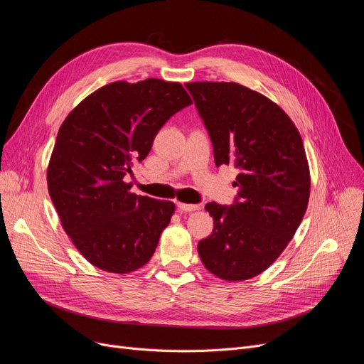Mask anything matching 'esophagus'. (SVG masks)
Wrapping results in <instances>:
<instances>
[{
  "instance_id": "1",
  "label": "esophagus",
  "mask_w": 364,
  "mask_h": 364,
  "mask_svg": "<svg viewBox=\"0 0 364 364\" xmlns=\"http://www.w3.org/2000/svg\"><path fill=\"white\" fill-rule=\"evenodd\" d=\"M178 206V209L181 213H193V211H198V209L200 208L199 205H192V203H178L177 205Z\"/></svg>"
}]
</instances>
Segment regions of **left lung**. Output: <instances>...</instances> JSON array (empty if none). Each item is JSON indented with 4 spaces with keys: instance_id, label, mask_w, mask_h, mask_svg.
Returning a JSON list of instances; mask_svg holds the SVG:
<instances>
[{
    "instance_id": "8db88e82",
    "label": "left lung",
    "mask_w": 364,
    "mask_h": 364,
    "mask_svg": "<svg viewBox=\"0 0 364 364\" xmlns=\"http://www.w3.org/2000/svg\"><path fill=\"white\" fill-rule=\"evenodd\" d=\"M214 147L215 165L233 164L232 206L205 205L213 235L198 243L205 269L227 282L258 276L284 251L310 199V168L299 131L265 95L236 82H188Z\"/></svg>"
}]
</instances>
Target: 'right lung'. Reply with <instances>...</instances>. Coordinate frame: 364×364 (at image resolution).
<instances>
[{"instance_id": "add662e5", "label": "right lung", "mask_w": 364, "mask_h": 364, "mask_svg": "<svg viewBox=\"0 0 364 364\" xmlns=\"http://www.w3.org/2000/svg\"><path fill=\"white\" fill-rule=\"evenodd\" d=\"M192 105L180 82L117 81L76 106L57 132L47 169L48 193L66 235L100 270L127 274L149 262L176 205L131 193L162 125Z\"/></svg>"}]
</instances>
